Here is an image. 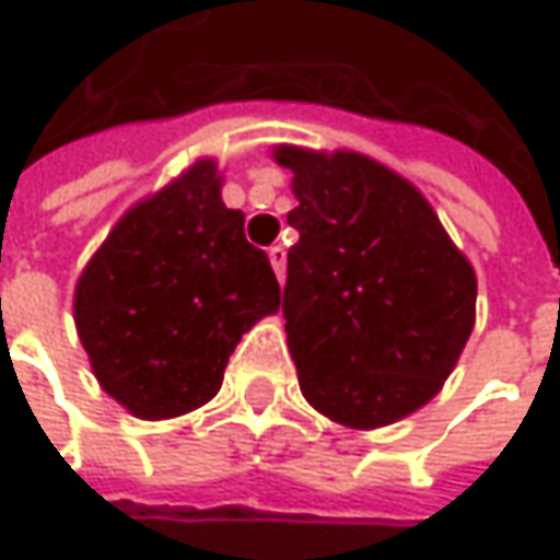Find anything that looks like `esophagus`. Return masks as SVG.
I'll use <instances>...</instances> for the list:
<instances>
[{
	"instance_id": "esophagus-1",
	"label": "esophagus",
	"mask_w": 560,
	"mask_h": 560,
	"mask_svg": "<svg viewBox=\"0 0 560 560\" xmlns=\"http://www.w3.org/2000/svg\"><path fill=\"white\" fill-rule=\"evenodd\" d=\"M267 258H270V265H273L277 280H283V273H287V248H283V245H270V248H267Z\"/></svg>"
}]
</instances>
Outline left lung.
Masks as SVG:
<instances>
[{
  "mask_svg": "<svg viewBox=\"0 0 560 560\" xmlns=\"http://www.w3.org/2000/svg\"><path fill=\"white\" fill-rule=\"evenodd\" d=\"M299 198L287 220L283 318L318 412L377 429L429 404L476 322V273L429 201L381 163L280 148Z\"/></svg>",
  "mask_w": 560,
  "mask_h": 560,
  "instance_id": "8db88e82",
  "label": "left lung"
}]
</instances>
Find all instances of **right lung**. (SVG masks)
I'll return each mask as SVG.
<instances>
[{
    "label": "right lung",
    "instance_id": "1",
    "mask_svg": "<svg viewBox=\"0 0 560 560\" xmlns=\"http://www.w3.org/2000/svg\"><path fill=\"white\" fill-rule=\"evenodd\" d=\"M277 308L280 283L210 160L128 210L74 290L94 375L138 419L208 404L242 334Z\"/></svg>",
    "mask_w": 560,
    "mask_h": 560
}]
</instances>
